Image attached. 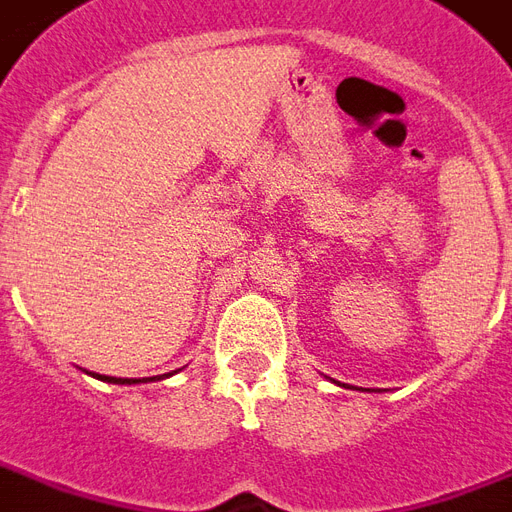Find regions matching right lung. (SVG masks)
<instances>
[{
    "label": "right lung",
    "mask_w": 512,
    "mask_h": 512,
    "mask_svg": "<svg viewBox=\"0 0 512 512\" xmlns=\"http://www.w3.org/2000/svg\"><path fill=\"white\" fill-rule=\"evenodd\" d=\"M94 377H100L105 382H116V385H132V382H140V380H124V377H105V374H94ZM168 377V374H165ZM154 380V377H151Z\"/></svg>",
    "instance_id": "obj_1"
}]
</instances>
